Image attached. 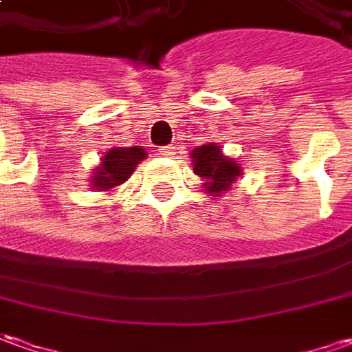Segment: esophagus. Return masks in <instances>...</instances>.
I'll list each match as a JSON object with an SVG mask.
<instances>
[{
  "mask_svg": "<svg viewBox=\"0 0 352 352\" xmlns=\"http://www.w3.org/2000/svg\"><path fill=\"white\" fill-rule=\"evenodd\" d=\"M159 155H162V157H172V155H174V145H164V147H159Z\"/></svg>",
  "mask_w": 352,
  "mask_h": 352,
  "instance_id": "1",
  "label": "esophagus"
}]
</instances>
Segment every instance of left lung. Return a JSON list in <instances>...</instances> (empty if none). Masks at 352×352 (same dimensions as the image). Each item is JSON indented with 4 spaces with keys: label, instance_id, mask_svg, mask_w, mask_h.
<instances>
[{
    "label": "left lung",
    "instance_id": "1",
    "mask_svg": "<svg viewBox=\"0 0 352 352\" xmlns=\"http://www.w3.org/2000/svg\"><path fill=\"white\" fill-rule=\"evenodd\" d=\"M193 172L205 180L207 193H222L230 190V186L241 174V166L234 159L222 155L217 144H205L193 149Z\"/></svg>",
    "mask_w": 352,
    "mask_h": 352
}]
</instances>
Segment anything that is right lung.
Returning a JSON list of instances; mask_svg holds the SVG:
<instances>
[{"label":"right lung","mask_w":352,"mask_h":352,"mask_svg":"<svg viewBox=\"0 0 352 352\" xmlns=\"http://www.w3.org/2000/svg\"><path fill=\"white\" fill-rule=\"evenodd\" d=\"M145 155L147 153L140 145H134V147H113L103 157L101 166L96 168V176H94L91 186L101 191L113 190L116 186H120L122 182L130 178L135 164L142 159H145Z\"/></svg>","instance_id":"1"}]
</instances>
